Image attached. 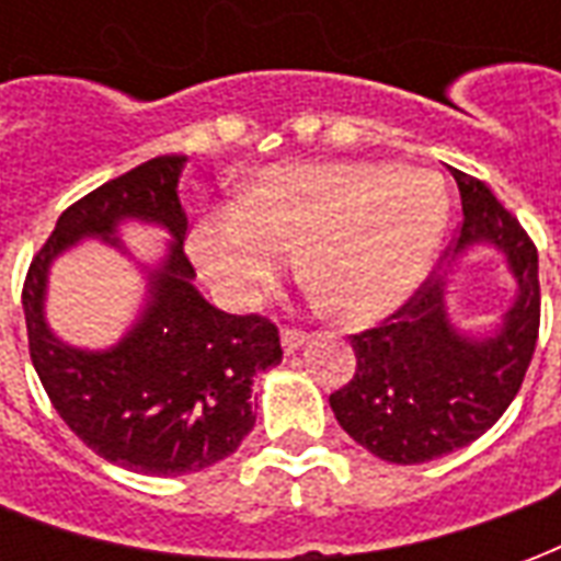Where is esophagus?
<instances>
[{
    "instance_id": "obj_1",
    "label": "esophagus",
    "mask_w": 561,
    "mask_h": 561,
    "mask_svg": "<svg viewBox=\"0 0 561 561\" xmlns=\"http://www.w3.org/2000/svg\"><path fill=\"white\" fill-rule=\"evenodd\" d=\"M306 342H309V336H306L304 330H294V328L282 330V348H285V354H297L300 348H304Z\"/></svg>"
}]
</instances>
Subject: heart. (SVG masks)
<instances>
[{
  "instance_id": "1",
  "label": "heart",
  "mask_w": 561,
  "mask_h": 561,
  "mask_svg": "<svg viewBox=\"0 0 561 561\" xmlns=\"http://www.w3.org/2000/svg\"><path fill=\"white\" fill-rule=\"evenodd\" d=\"M447 195L423 168L381 161H297L249 176L237 207L209 209L185 249L213 291L255 306L297 255L306 288L342 324L400 309L442 245Z\"/></svg>"
}]
</instances>
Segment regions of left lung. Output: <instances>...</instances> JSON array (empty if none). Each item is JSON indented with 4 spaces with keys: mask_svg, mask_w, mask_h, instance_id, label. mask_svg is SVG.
Returning <instances> with one entry per match:
<instances>
[{
    "mask_svg": "<svg viewBox=\"0 0 561 561\" xmlns=\"http://www.w3.org/2000/svg\"><path fill=\"white\" fill-rule=\"evenodd\" d=\"M462 201L454 264L430 282L390 324L352 336L357 373L330 409L369 454L417 466L471 445L517 397L541 321L538 252L490 185L450 171ZM474 248L506 255L515 291L490 329H466L449 309V285Z\"/></svg>",
    "mask_w": 561,
    "mask_h": 561,
    "instance_id": "8db88e82",
    "label": "left lung"
}]
</instances>
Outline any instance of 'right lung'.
<instances>
[{"label":"right lung","mask_w":561,"mask_h":561,"mask_svg":"<svg viewBox=\"0 0 561 561\" xmlns=\"http://www.w3.org/2000/svg\"><path fill=\"white\" fill-rule=\"evenodd\" d=\"M185 156H159L80 197L59 216L23 285L30 357L59 417L99 457L138 474L176 478L231 457L255 426L252 385L282 360L279 330L261 316H228L195 288L183 252ZM128 220L172 237L140 262L118 237ZM99 239L139 264L145 300L114 346H71L46 321L49 270Z\"/></svg>","instance_id":"1"}]
</instances>
